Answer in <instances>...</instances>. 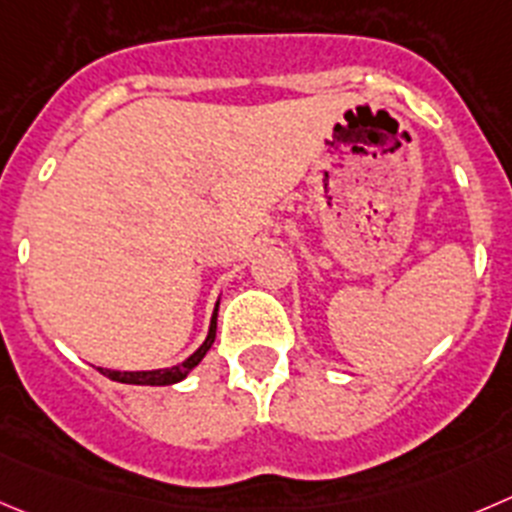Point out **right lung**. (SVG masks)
Returning <instances> with one entry per match:
<instances>
[{
  "label": "right lung",
  "instance_id": "right-lung-1",
  "mask_svg": "<svg viewBox=\"0 0 512 512\" xmlns=\"http://www.w3.org/2000/svg\"><path fill=\"white\" fill-rule=\"evenodd\" d=\"M216 319H218V304H216V309H213L206 342H203L201 347H198L196 352L186 359V362L175 364V367L150 369V372H115V369H102V367H97V369H100V374H105V377L113 379V382H123V384H150V387H165V384L180 382V379H186L188 374H191L193 367H198V362L206 357V352L213 347V342H216Z\"/></svg>",
  "mask_w": 512,
  "mask_h": 512
}]
</instances>
